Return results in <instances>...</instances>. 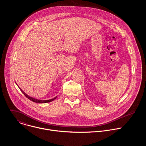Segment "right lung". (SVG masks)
Masks as SVG:
<instances>
[{
  "label": "right lung",
  "instance_id": "add662e5",
  "mask_svg": "<svg viewBox=\"0 0 146 146\" xmlns=\"http://www.w3.org/2000/svg\"><path fill=\"white\" fill-rule=\"evenodd\" d=\"M16 84L17 85V83H16ZM17 86L18 87V88L20 89V90L21 91V92L24 94V95L27 98H28L29 100H31V101H32V102H35V103H48V102H50L53 101L54 100H55V99L57 98V96H55V98H52V99H49V100H40V99H35V98H32V97L29 96V95H28L27 94H25V93L24 92V91H23L21 89V88H19V87L18 85H17Z\"/></svg>",
  "mask_w": 146,
  "mask_h": 146
}]
</instances>
